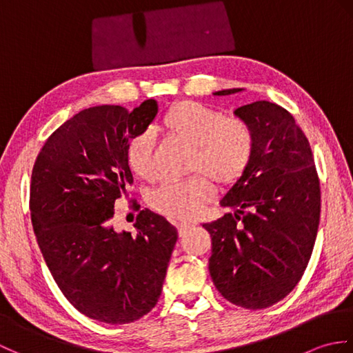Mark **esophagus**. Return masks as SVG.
<instances>
[{
    "mask_svg": "<svg viewBox=\"0 0 353 353\" xmlns=\"http://www.w3.org/2000/svg\"><path fill=\"white\" fill-rule=\"evenodd\" d=\"M192 228V224L190 223H179L177 224V232H179V236H183L186 232Z\"/></svg>",
    "mask_w": 353,
    "mask_h": 353,
    "instance_id": "esophagus-1",
    "label": "esophagus"
}]
</instances>
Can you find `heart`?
Wrapping results in <instances>:
<instances>
[{"label": "heart", "mask_w": 353, "mask_h": 353, "mask_svg": "<svg viewBox=\"0 0 353 353\" xmlns=\"http://www.w3.org/2000/svg\"><path fill=\"white\" fill-rule=\"evenodd\" d=\"M162 130L191 147L190 170L199 171L219 186H229L249 165L254 138L239 118H224L221 112L197 101H179L161 118ZM127 163L141 179L153 176V139L139 133L127 145ZM212 199V186L203 176L183 182H165L150 201L157 211L172 219H196Z\"/></svg>", "instance_id": "b5f03b06"}]
</instances>
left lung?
I'll return each mask as SVG.
<instances>
[{
  "label": "left lung",
  "mask_w": 353,
  "mask_h": 353,
  "mask_svg": "<svg viewBox=\"0 0 353 353\" xmlns=\"http://www.w3.org/2000/svg\"><path fill=\"white\" fill-rule=\"evenodd\" d=\"M234 114L250 127L254 148L243 176L220 200L232 212L203 224L212 239L209 273L226 301L262 310L291 292L308 265L320 221V183L310 142L288 110L262 100Z\"/></svg>",
  "instance_id": "left-lung-1"
}]
</instances>
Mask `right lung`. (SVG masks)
Here are the masks:
<instances>
[{
  "label": "right lung",
  "mask_w": 353,
  "mask_h": 353,
  "mask_svg": "<svg viewBox=\"0 0 353 353\" xmlns=\"http://www.w3.org/2000/svg\"><path fill=\"white\" fill-rule=\"evenodd\" d=\"M157 110L153 99L132 112L81 110L47 139L33 167L30 214L42 256L74 308L101 323H132L154 308L177 241V229L150 209L139 212L137 235L110 224L133 182L127 145Z\"/></svg>",
  "instance_id": "1"
}]
</instances>
